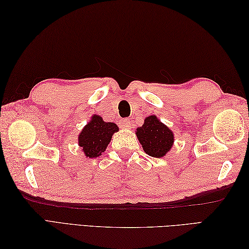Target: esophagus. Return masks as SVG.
Here are the masks:
<instances>
[{
	"mask_svg": "<svg viewBox=\"0 0 249 249\" xmlns=\"http://www.w3.org/2000/svg\"><path fill=\"white\" fill-rule=\"evenodd\" d=\"M120 125H121L122 127H123V128L128 129V128H130V127H131V121H130L129 119H124V120H122V121H121Z\"/></svg>",
	"mask_w": 249,
	"mask_h": 249,
	"instance_id": "esophagus-1",
	"label": "esophagus"
}]
</instances>
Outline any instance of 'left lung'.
I'll use <instances>...</instances> for the list:
<instances>
[{"label":"left lung","mask_w":249,"mask_h":249,"mask_svg":"<svg viewBox=\"0 0 249 249\" xmlns=\"http://www.w3.org/2000/svg\"><path fill=\"white\" fill-rule=\"evenodd\" d=\"M136 135L144 152L152 157H163L173 145V133L156 115L145 118L143 125L137 128Z\"/></svg>","instance_id":"8db88e82"}]
</instances>
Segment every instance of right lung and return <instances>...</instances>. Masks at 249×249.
<instances>
[{"label":"right lung","instance_id":"obj_1","mask_svg":"<svg viewBox=\"0 0 249 249\" xmlns=\"http://www.w3.org/2000/svg\"><path fill=\"white\" fill-rule=\"evenodd\" d=\"M116 131H119L116 124L105 122L102 116L94 114L78 137L79 146L87 157H97L107 149L112 135Z\"/></svg>","mask_w":249,"mask_h":249}]
</instances>
